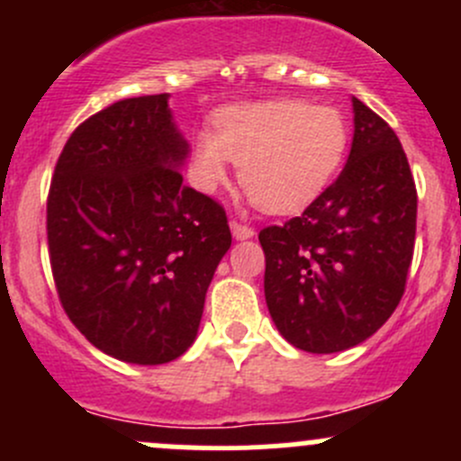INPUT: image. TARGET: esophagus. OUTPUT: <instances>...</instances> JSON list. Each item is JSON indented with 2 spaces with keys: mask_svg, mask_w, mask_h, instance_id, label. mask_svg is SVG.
<instances>
[{
  "mask_svg": "<svg viewBox=\"0 0 461 461\" xmlns=\"http://www.w3.org/2000/svg\"><path fill=\"white\" fill-rule=\"evenodd\" d=\"M230 227H231V234H234L236 240H248L257 234V231H254V227L243 225V222H239V221H231Z\"/></svg>",
  "mask_w": 461,
  "mask_h": 461,
  "instance_id": "1",
  "label": "esophagus"
}]
</instances>
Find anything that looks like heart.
<instances>
[{"label": "heart", "instance_id": "heart-1", "mask_svg": "<svg viewBox=\"0 0 461 461\" xmlns=\"http://www.w3.org/2000/svg\"><path fill=\"white\" fill-rule=\"evenodd\" d=\"M350 142L346 118L305 100L231 104L213 115V131L192 142V178L213 192L240 165V185L265 212L294 213L314 203L341 169Z\"/></svg>", "mask_w": 461, "mask_h": 461}]
</instances>
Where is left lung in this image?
Here are the masks:
<instances>
[{
  "label": "left lung",
  "instance_id": "obj_1",
  "mask_svg": "<svg viewBox=\"0 0 461 461\" xmlns=\"http://www.w3.org/2000/svg\"><path fill=\"white\" fill-rule=\"evenodd\" d=\"M352 109L339 178L301 216L258 234L274 325L314 355L373 337L402 301L415 249L417 189L402 142L357 97Z\"/></svg>",
  "mask_w": 461,
  "mask_h": 461
}]
</instances>
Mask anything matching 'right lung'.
<instances>
[{
    "instance_id": "obj_1",
    "label": "right lung",
    "mask_w": 461,
    "mask_h": 461,
    "mask_svg": "<svg viewBox=\"0 0 461 461\" xmlns=\"http://www.w3.org/2000/svg\"><path fill=\"white\" fill-rule=\"evenodd\" d=\"M187 153L169 93L127 97L71 133L50 180L46 234L64 312L127 364L187 352L231 245L225 209L183 185Z\"/></svg>"
}]
</instances>
